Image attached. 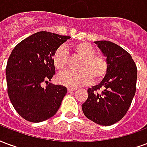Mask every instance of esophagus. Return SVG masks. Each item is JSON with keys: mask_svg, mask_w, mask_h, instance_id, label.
Returning <instances> with one entry per match:
<instances>
[{"mask_svg": "<svg viewBox=\"0 0 147 147\" xmlns=\"http://www.w3.org/2000/svg\"><path fill=\"white\" fill-rule=\"evenodd\" d=\"M75 90H76L75 88H67V92H68V93L73 92Z\"/></svg>", "mask_w": 147, "mask_h": 147, "instance_id": "1", "label": "esophagus"}]
</instances>
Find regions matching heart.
<instances>
[{
  "label": "heart",
  "mask_w": 147,
  "mask_h": 147,
  "mask_svg": "<svg viewBox=\"0 0 147 147\" xmlns=\"http://www.w3.org/2000/svg\"><path fill=\"white\" fill-rule=\"evenodd\" d=\"M75 54L81 57L77 71H66L57 77L58 82L71 88L89 83L92 78L94 81L103 79L108 71V63L104 57L95 54V49L86 42H78L71 45ZM66 49L61 46L53 55V63L58 71H64L67 64Z\"/></svg>",
  "instance_id": "b5f03b06"
}]
</instances>
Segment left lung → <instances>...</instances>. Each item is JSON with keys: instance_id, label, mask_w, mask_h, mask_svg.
<instances>
[{"instance_id": "left-lung-1", "label": "left lung", "mask_w": 147, "mask_h": 147, "mask_svg": "<svg viewBox=\"0 0 147 147\" xmlns=\"http://www.w3.org/2000/svg\"><path fill=\"white\" fill-rule=\"evenodd\" d=\"M108 63V71L98 85L87 90L82 105L84 115L94 123L109 126L120 120L136 94L137 67L131 56L109 41L95 42Z\"/></svg>"}]
</instances>
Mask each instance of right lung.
Wrapping results in <instances>:
<instances>
[{"instance_id":"right-lung-1","label":"right lung","mask_w":147,"mask_h":147,"mask_svg":"<svg viewBox=\"0 0 147 147\" xmlns=\"http://www.w3.org/2000/svg\"><path fill=\"white\" fill-rule=\"evenodd\" d=\"M47 31L34 34L11 51L6 66L8 94L14 109L25 120L38 123L57 113L67 88L49 81L55 75L53 55L70 38ZM49 83L45 88L41 84Z\"/></svg>"}]
</instances>
